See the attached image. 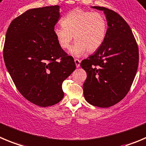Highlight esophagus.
Segmentation results:
<instances>
[{
    "instance_id": "obj_1",
    "label": "esophagus",
    "mask_w": 146,
    "mask_h": 146,
    "mask_svg": "<svg viewBox=\"0 0 146 146\" xmlns=\"http://www.w3.org/2000/svg\"><path fill=\"white\" fill-rule=\"evenodd\" d=\"M74 61H75V63H76V67H77V68H79L80 63H81V60L78 59H75Z\"/></svg>"
}]
</instances>
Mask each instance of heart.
I'll use <instances>...</instances> for the list:
<instances>
[{"instance_id": "1", "label": "heart", "mask_w": 146, "mask_h": 146, "mask_svg": "<svg viewBox=\"0 0 146 146\" xmlns=\"http://www.w3.org/2000/svg\"><path fill=\"white\" fill-rule=\"evenodd\" d=\"M62 27L54 29V35L60 47L68 48L74 36V44L69 52L75 56H81L87 51H96L103 44L107 31L105 17L99 12L81 9L71 10L61 20Z\"/></svg>"}]
</instances>
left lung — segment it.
<instances>
[{"mask_svg":"<svg viewBox=\"0 0 146 146\" xmlns=\"http://www.w3.org/2000/svg\"><path fill=\"white\" fill-rule=\"evenodd\" d=\"M92 8L104 11L108 29L102 46L81 62L87 73L84 94L92 105L107 108L120 102L130 91L138 66V47L120 15L107 8Z\"/></svg>","mask_w":146,"mask_h":146,"instance_id":"obj_1","label":"left lung"}]
</instances>
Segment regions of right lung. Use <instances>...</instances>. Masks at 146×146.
Returning <instances> with one entry per match:
<instances>
[{"instance_id": "1", "label": "right lung", "mask_w": 146, "mask_h": 146, "mask_svg": "<svg viewBox=\"0 0 146 146\" xmlns=\"http://www.w3.org/2000/svg\"><path fill=\"white\" fill-rule=\"evenodd\" d=\"M59 9H29L11 21L5 35L6 68L21 95L39 107L62 100V82L76 69L73 57L60 47L53 32Z\"/></svg>"}]
</instances>
